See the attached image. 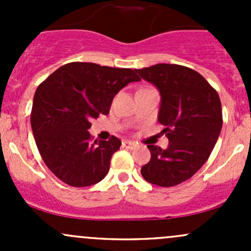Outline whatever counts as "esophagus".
<instances>
[{
  "label": "esophagus",
  "instance_id": "1",
  "mask_svg": "<svg viewBox=\"0 0 251 251\" xmlns=\"http://www.w3.org/2000/svg\"><path fill=\"white\" fill-rule=\"evenodd\" d=\"M123 147H125V148L127 149H135L136 147H137V143H135V142L132 141H124Z\"/></svg>",
  "mask_w": 251,
  "mask_h": 251
}]
</instances>
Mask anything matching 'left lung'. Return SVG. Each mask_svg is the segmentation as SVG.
<instances>
[{"mask_svg": "<svg viewBox=\"0 0 251 251\" xmlns=\"http://www.w3.org/2000/svg\"><path fill=\"white\" fill-rule=\"evenodd\" d=\"M160 93L158 121L165 126L166 149L148 144L151 160L141 174L149 183L173 187L191 178L209 159L222 127L221 100L199 73L177 64L135 69Z\"/></svg>", "mask_w": 251, "mask_h": 251, "instance_id": "8db88e82", "label": "left lung"}]
</instances>
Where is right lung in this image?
I'll list each match as a JSON object with an SVG mask.
<instances>
[{
  "label": "right lung",
  "instance_id": "add662e5",
  "mask_svg": "<svg viewBox=\"0 0 251 251\" xmlns=\"http://www.w3.org/2000/svg\"><path fill=\"white\" fill-rule=\"evenodd\" d=\"M135 70L73 62L50 74L37 87L31 127L47 168L73 187L102 181L121 141L91 142V121L109 113L113 98L127 83L140 81Z\"/></svg>",
  "mask_w": 251,
  "mask_h": 251
}]
</instances>
